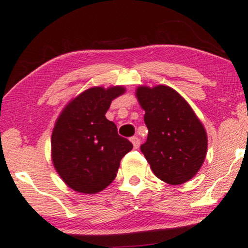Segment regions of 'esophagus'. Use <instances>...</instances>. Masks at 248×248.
<instances>
[{"mask_svg":"<svg viewBox=\"0 0 248 248\" xmlns=\"http://www.w3.org/2000/svg\"><path fill=\"white\" fill-rule=\"evenodd\" d=\"M131 142L133 143V147L134 148H138L139 146H140V139H139V137H132V138H131Z\"/></svg>","mask_w":248,"mask_h":248,"instance_id":"34e87169","label":"esophagus"}]
</instances>
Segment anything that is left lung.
Masks as SVG:
<instances>
[{"instance_id":"8db88e82","label":"left lung","mask_w":248,"mask_h":248,"mask_svg":"<svg viewBox=\"0 0 248 248\" xmlns=\"http://www.w3.org/2000/svg\"><path fill=\"white\" fill-rule=\"evenodd\" d=\"M148 137L140 146L154 175L179 185L197 175L207 154V133L186 101L172 88L137 90Z\"/></svg>"}]
</instances>
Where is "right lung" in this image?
Listing matches in <instances>:
<instances>
[{
	"label": "right lung",
	"instance_id": "right-lung-1",
	"mask_svg": "<svg viewBox=\"0 0 248 248\" xmlns=\"http://www.w3.org/2000/svg\"><path fill=\"white\" fill-rule=\"evenodd\" d=\"M122 86L93 87L64 108L51 134L55 169L69 187L80 193L102 191L116 178L121 160L133 145L106 118Z\"/></svg>",
	"mask_w": 248,
	"mask_h": 248
}]
</instances>
